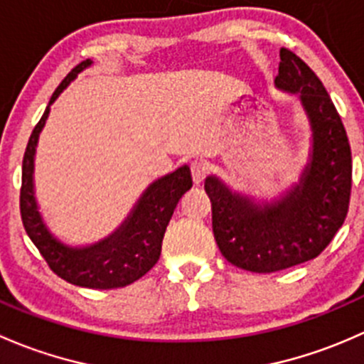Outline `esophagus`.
<instances>
[{
	"mask_svg": "<svg viewBox=\"0 0 364 364\" xmlns=\"http://www.w3.org/2000/svg\"><path fill=\"white\" fill-rule=\"evenodd\" d=\"M191 173H193L194 183H201L205 178V173H207V164L203 161H193L191 163Z\"/></svg>",
	"mask_w": 364,
	"mask_h": 364,
	"instance_id": "obj_1",
	"label": "esophagus"
}]
</instances>
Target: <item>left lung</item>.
Segmentation results:
<instances>
[{"label":"left lung","mask_w":364,"mask_h":364,"mask_svg":"<svg viewBox=\"0 0 364 364\" xmlns=\"http://www.w3.org/2000/svg\"><path fill=\"white\" fill-rule=\"evenodd\" d=\"M275 87L298 96L310 124L309 163L298 182L272 200L233 191L217 175L205 178L213 237L238 268L272 273L317 257L347 217L352 157L346 127L316 73L280 48Z\"/></svg>","instance_id":"8db88e82"}]
</instances>
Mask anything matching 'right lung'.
I'll list each match as a JSON object with an SVG mask.
<instances>
[{"label": "right lung", "instance_id": "obj_1", "mask_svg": "<svg viewBox=\"0 0 364 364\" xmlns=\"http://www.w3.org/2000/svg\"><path fill=\"white\" fill-rule=\"evenodd\" d=\"M91 65V59H85L66 75L29 136L22 161L21 215L26 233L55 275L78 287L115 289L133 284L157 263L168 223L178 200L193 187V178L187 164L157 178L141 193L121 226L96 243L73 247L52 235L35 196L36 145L50 114V105Z\"/></svg>", "mask_w": 364, "mask_h": 364}]
</instances>
